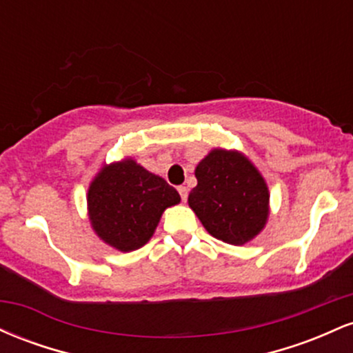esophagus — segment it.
<instances>
[{"label": "esophagus", "mask_w": 353, "mask_h": 353, "mask_svg": "<svg viewBox=\"0 0 353 353\" xmlns=\"http://www.w3.org/2000/svg\"><path fill=\"white\" fill-rule=\"evenodd\" d=\"M177 190H179V194H181V199L182 201H188V194H189V190H188V188H185V185H179V188H177Z\"/></svg>", "instance_id": "34e87169"}]
</instances>
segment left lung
Here are the masks:
<instances>
[{
    "label": "left lung",
    "mask_w": 353,
    "mask_h": 353,
    "mask_svg": "<svg viewBox=\"0 0 353 353\" xmlns=\"http://www.w3.org/2000/svg\"><path fill=\"white\" fill-rule=\"evenodd\" d=\"M197 185L188 202L212 237L244 245L265 228L270 192L261 171L244 152L214 148L196 165Z\"/></svg>",
    "instance_id": "obj_1"
}]
</instances>
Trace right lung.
<instances>
[{"mask_svg": "<svg viewBox=\"0 0 353 353\" xmlns=\"http://www.w3.org/2000/svg\"><path fill=\"white\" fill-rule=\"evenodd\" d=\"M88 217L104 244L132 252L151 241L163 212L179 204L181 196L161 176L132 157L103 164L89 182Z\"/></svg>", "mask_w": 353, "mask_h": 353, "instance_id": "1", "label": "right lung"}]
</instances>
